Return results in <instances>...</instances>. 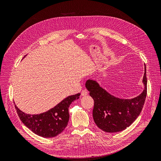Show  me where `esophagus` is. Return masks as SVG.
Instances as JSON below:
<instances>
[{
  "label": "esophagus",
  "mask_w": 161,
  "mask_h": 161,
  "mask_svg": "<svg viewBox=\"0 0 161 161\" xmlns=\"http://www.w3.org/2000/svg\"><path fill=\"white\" fill-rule=\"evenodd\" d=\"M88 95V91H86V90H82L81 92V96L83 97V96H86Z\"/></svg>",
  "instance_id": "obj_1"
}]
</instances>
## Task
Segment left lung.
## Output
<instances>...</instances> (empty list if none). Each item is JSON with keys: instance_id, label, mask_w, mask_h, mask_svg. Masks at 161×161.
<instances>
[{"instance_id": "8db88e82", "label": "left lung", "mask_w": 161, "mask_h": 161, "mask_svg": "<svg viewBox=\"0 0 161 161\" xmlns=\"http://www.w3.org/2000/svg\"><path fill=\"white\" fill-rule=\"evenodd\" d=\"M142 79L144 90L132 99H120L111 95L99 82L87 80L86 88L94 100L92 117L98 127L106 132H118L132 124L143 108L147 93L146 67Z\"/></svg>"}]
</instances>
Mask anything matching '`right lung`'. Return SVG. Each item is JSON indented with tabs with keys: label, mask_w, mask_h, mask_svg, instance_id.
<instances>
[{
	"label": "right lung",
	"mask_w": 161,
	"mask_h": 161,
	"mask_svg": "<svg viewBox=\"0 0 161 161\" xmlns=\"http://www.w3.org/2000/svg\"><path fill=\"white\" fill-rule=\"evenodd\" d=\"M80 94L67 97L53 108L40 114H28L14 104L19 118L33 133L43 138H52L60 134L67 126L70 118L69 108L72 102L79 99Z\"/></svg>",
	"instance_id": "1"
}]
</instances>
